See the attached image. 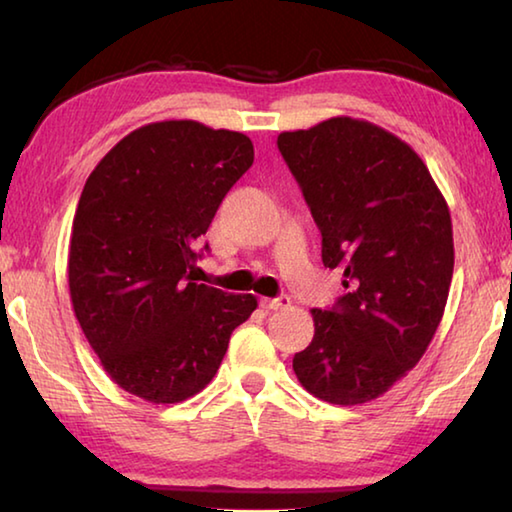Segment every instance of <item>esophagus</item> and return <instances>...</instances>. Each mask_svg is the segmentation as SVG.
<instances>
[{
  "instance_id": "34e87169",
  "label": "esophagus",
  "mask_w": 512,
  "mask_h": 512,
  "mask_svg": "<svg viewBox=\"0 0 512 512\" xmlns=\"http://www.w3.org/2000/svg\"><path fill=\"white\" fill-rule=\"evenodd\" d=\"M291 305L289 296H277V298H262V307L266 311H277V309H287Z\"/></svg>"
}]
</instances>
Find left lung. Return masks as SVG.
<instances>
[{
    "label": "left lung",
    "mask_w": 512,
    "mask_h": 512,
    "mask_svg": "<svg viewBox=\"0 0 512 512\" xmlns=\"http://www.w3.org/2000/svg\"><path fill=\"white\" fill-rule=\"evenodd\" d=\"M323 235V264L348 293L311 309L293 370L318 400H377L427 352L454 273L452 216L427 164L377 124L332 117L277 135Z\"/></svg>",
    "instance_id": "left-lung-1"
}]
</instances>
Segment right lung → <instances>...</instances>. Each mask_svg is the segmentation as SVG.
I'll use <instances>...</instances> for the list:
<instances>
[{"label": "right lung", "instance_id": "obj_1", "mask_svg": "<svg viewBox=\"0 0 512 512\" xmlns=\"http://www.w3.org/2000/svg\"><path fill=\"white\" fill-rule=\"evenodd\" d=\"M255 160L250 137L192 119L128 133L85 180L67 255L69 298L103 370L151 404L210 384L253 293L194 282V244Z\"/></svg>", "mask_w": 512, "mask_h": 512}]
</instances>
